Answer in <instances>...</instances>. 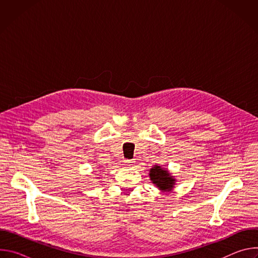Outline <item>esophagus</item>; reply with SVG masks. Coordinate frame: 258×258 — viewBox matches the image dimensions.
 Segmentation results:
<instances>
[{"mask_svg": "<svg viewBox=\"0 0 258 258\" xmlns=\"http://www.w3.org/2000/svg\"><path fill=\"white\" fill-rule=\"evenodd\" d=\"M134 160H132V159H127V160H124V165L125 166H132L133 164H134Z\"/></svg>", "mask_w": 258, "mask_h": 258, "instance_id": "34e87169", "label": "esophagus"}]
</instances>
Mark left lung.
Instances as JSON below:
<instances>
[{
    "instance_id": "obj_1",
    "label": "left lung",
    "mask_w": 258,
    "mask_h": 258,
    "mask_svg": "<svg viewBox=\"0 0 258 258\" xmlns=\"http://www.w3.org/2000/svg\"><path fill=\"white\" fill-rule=\"evenodd\" d=\"M151 180L162 191H169L174 185V178L170 176L167 170L162 169L160 166H155L150 170Z\"/></svg>"
}]
</instances>
